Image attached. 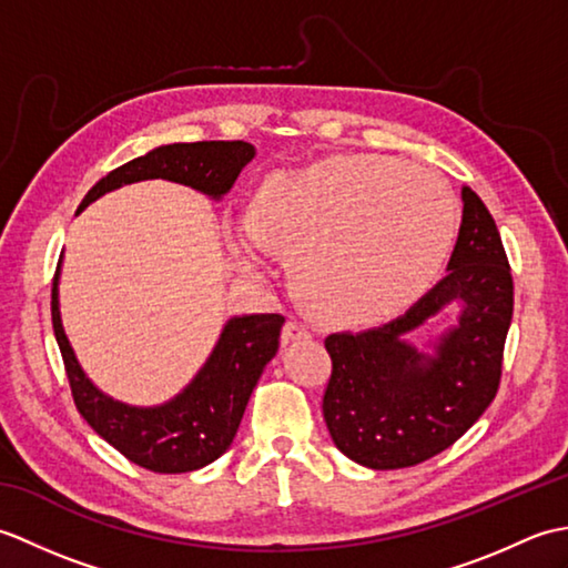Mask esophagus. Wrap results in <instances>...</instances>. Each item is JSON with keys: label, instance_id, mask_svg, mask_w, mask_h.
<instances>
[{"label": "esophagus", "instance_id": "34e87169", "mask_svg": "<svg viewBox=\"0 0 568 568\" xmlns=\"http://www.w3.org/2000/svg\"><path fill=\"white\" fill-rule=\"evenodd\" d=\"M300 339H312L310 327L300 320H287L285 327H283V344L300 342Z\"/></svg>", "mask_w": 568, "mask_h": 568}]
</instances>
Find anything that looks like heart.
I'll return each instance as SVG.
<instances>
[{
  "label": "heart",
  "mask_w": 568,
  "mask_h": 568,
  "mask_svg": "<svg viewBox=\"0 0 568 568\" xmlns=\"http://www.w3.org/2000/svg\"><path fill=\"white\" fill-rule=\"evenodd\" d=\"M458 207L439 175L393 155H334L263 180L229 229L241 271L287 253L295 295L317 317L368 324L427 291L449 256Z\"/></svg>",
  "instance_id": "obj_1"
}]
</instances>
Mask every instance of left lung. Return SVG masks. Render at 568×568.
Instances as JSON below:
<instances>
[{"mask_svg":"<svg viewBox=\"0 0 568 568\" xmlns=\"http://www.w3.org/2000/svg\"><path fill=\"white\" fill-rule=\"evenodd\" d=\"M464 216L446 275L403 317L324 339L332 376L322 413L352 462L393 470L417 466L462 437L498 393L505 336L513 320V275L496 220L462 187ZM452 302L459 320L419 353L406 336Z\"/></svg>","mask_w":568,"mask_h":568,"instance_id":"1","label":"left lung"}]
</instances>
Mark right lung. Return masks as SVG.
Segmentation results:
<instances>
[{
	"instance_id": "obj_1",
	"label": "right lung",
	"mask_w": 568,
	"mask_h": 568,
	"mask_svg": "<svg viewBox=\"0 0 568 568\" xmlns=\"http://www.w3.org/2000/svg\"><path fill=\"white\" fill-rule=\"evenodd\" d=\"M256 149L246 141L168 143L141 159L119 165L94 185L78 212L122 185L141 180H173L212 200L224 197ZM58 273L53 277L51 317L55 342L63 354L72 400L100 437L124 454L131 464L153 474H187L220 458L234 442L248 397L265 364L281 344L283 315L232 317L200 373L173 400L155 407H134L104 395L80 368L60 322Z\"/></svg>"
}]
</instances>
